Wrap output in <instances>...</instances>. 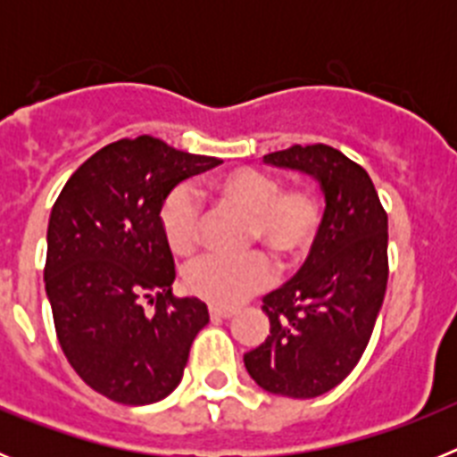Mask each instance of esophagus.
I'll list each match as a JSON object with an SVG mask.
<instances>
[{"label": "esophagus", "mask_w": 457, "mask_h": 457, "mask_svg": "<svg viewBox=\"0 0 457 457\" xmlns=\"http://www.w3.org/2000/svg\"><path fill=\"white\" fill-rule=\"evenodd\" d=\"M233 316H236V311L233 309H224V306H217V304L210 306V318H212V320H226V318H233Z\"/></svg>", "instance_id": "obj_1"}]
</instances>
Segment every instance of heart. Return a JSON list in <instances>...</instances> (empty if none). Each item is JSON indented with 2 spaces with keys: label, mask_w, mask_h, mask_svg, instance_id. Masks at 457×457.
I'll return each mask as SVG.
<instances>
[{
  "label": "heart",
  "mask_w": 457,
  "mask_h": 457,
  "mask_svg": "<svg viewBox=\"0 0 457 457\" xmlns=\"http://www.w3.org/2000/svg\"><path fill=\"white\" fill-rule=\"evenodd\" d=\"M281 180L258 169H231L208 183V194L224 208L249 217V242H261L281 265L304 256L316 242L322 221L318 194L309 187L281 189ZM167 245L176 253H192L199 242L201 210L187 187H176L160 210ZM272 277L268 258L252 252L242 256L201 258L187 270V288L217 306H236L263 288Z\"/></svg>",
  "instance_id": "obj_1"
}]
</instances>
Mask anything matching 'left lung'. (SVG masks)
<instances>
[{
	"instance_id": "left-lung-1",
	"label": "left lung",
	"mask_w": 457,
	"mask_h": 457,
	"mask_svg": "<svg viewBox=\"0 0 457 457\" xmlns=\"http://www.w3.org/2000/svg\"><path fill=\"white\" fill-rule=\"evenodd\" d=\"M265 164L316 179L325 215L302 270L263 297L270 337L245 354L261 389L316 398L364 354L389 278V224L364 167L325 144L270 153Z\"/></svg>"
}]
</instances>
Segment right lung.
Returning a JSON list of instances; mask_svg holds the SVG:
<instances>
[{
	"label": "right lung",
	"mask_w": 457,
	"mask_h": 457,
	"mask_svg": "<svg viewBox=\"0 0 457 457\" xmlns=\"http://www.w3.org/2000/svg\"><path fill=\"white\" fill-rule=\"evenodd\" d=\"M221 164L141 135L100 148L63 185L47 224L46 293L63 354L91 389L151 405L183 379L208 306L173 297L164 199ZM151 299L156 311H143Z\"/></svg>",
	"instance_id": "right-lung-1"
}]
</instances>
